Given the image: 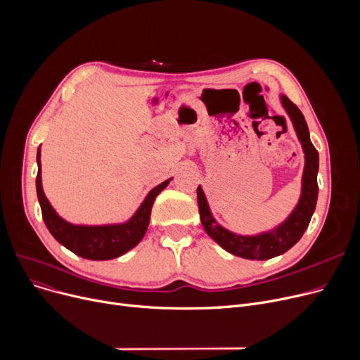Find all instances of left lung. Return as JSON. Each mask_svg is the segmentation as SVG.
Here are the masks:
<instances>
[{
	"label": "left lung",
	"mask_w": 360,
	"mask_h": 360,
	"mask_svg": "<svg viewBox=\"0 0 360 360\" xmlns=\"http://www.w3.org/2000/svg\"><path fill=\"white\" fill-rule=\"evenodd\" d=\"M280 102L293 124L296 136L305 155L300 197L292 213L270 231L257 235H239L223 228L220 223H217L201 185L197 188L200 219L207 235L216 240L223 250L247 259H269L289 251L307 231L316 205V175L319 167L318 151L311 143L309 129L304 118V113L285 94L280 96Z\"/></svg>",
	"instance_id": "8db88e82"
}]
</instances>
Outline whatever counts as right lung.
I'll return each instance as SVG.
<instances>
[{"label": "right lung", "mask_w": 360, "mask_h": 360, "mask_svg": "<svg viewBox=\"0 0 360 360\" xmlns=\"http://www.w3.org/2000/svg\"><path fill=\"white\" fill-rule=\"evenodd\" d=\"M37 176L36 193L41 204L42 217L51 235L71 252L86 259L103 261L124 255L140 243L147 232L151 207L156 197L165 190L172 178L155 186L148 191L136 213L122 223L110 224H74L63 219L55 212L48 201L42 188V167H41V147L37 148Z\"/></svg>", "instance_id": "add662e5"}]
</instances>
